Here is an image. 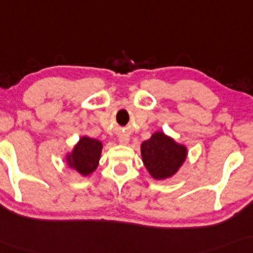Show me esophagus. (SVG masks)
<instances>
[{
	"label": "esophagus",
	"instance_id": "obj_1",
	"mask_svg": "<svg viewBox=\"0 0 253 253\" xmlns=\"http://www.w3.org/2000/svg\"><path fill=\"white\" fill-rule=\"evenodd\" d=\"M118 141L120 144H128L129 143V136H128V135H122V136L118 138Z\"/></svg>",
	"mask_w": 253,
	"mask_h": 253
}]
</instances>
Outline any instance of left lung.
I'll return each mask as SVG.
<instances>
[{
    "mask_svg": "<svg viewBox=\"0 0 253 253\" xmlns=\"http://www.w3.org/2000/svg\"><path fill=\"white\" fill-rule=\"evenodd\" d=\"M145 169L155 180H166L179 172L186 162L188 148L163 130H157L141 144Z\"/></svg>",
    "mask_w": 253,
    "mask_h": 253,
    "instance_id": "1",
    "label": "left lung"
}]
</instances>
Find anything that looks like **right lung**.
<instances>
[{"instance_id":"obj_1","label":"right lung","mask_w":253,"mask_h":253,"mask_svg":"<svg viewBox=\"0 0 253 253\" xmlns=\"http://www.w3.org/2000/svg\"><path fill=\"white\" fill-rule=\"evenodd\" d=\"M103 144L99 140L84 135L74 144L72 150L65 154V162L71 169L83 176H88L97 169Z\"/></svg>"}]
</instances>
